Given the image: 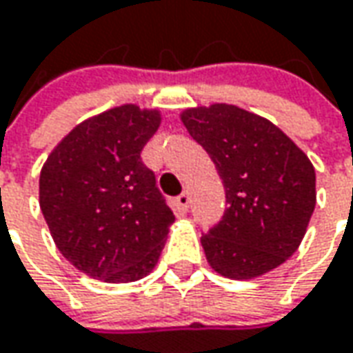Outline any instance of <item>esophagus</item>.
Listing matches in <instances>:
<instances>
[{
    "mask_svg": "<svg viewBox=\"0 0 353 353\" xmlns=\"http://www.w3.org/2000/svg\"><path fill=\"white\" fill-rule=\"evenodd\" d=\"M176 205L179 211H188L189 209V195L183 191L181 195H177L176 197Z\"/></svg>",
    "mask_w": 353,
    "mask_h": 353,
    "instance_id": "esophagus-1",
    "label": "esophagus"
}]
</instances>
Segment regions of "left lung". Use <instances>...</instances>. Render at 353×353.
<instances>
[{
	"label": "left lung",
	"instance_id": "1",
	"mask_svg": "<svg viewBox=\"0 0 353 353\" xmlns=\"http://www.w3.org/2000/svg\"><path fill=\"white\" fill-rule=\"evenodd\" d=\"M223 179V219L201 236L207 261L230 279H254L297 252L316 205L307 154L268 119L236 105L181 113Z\"/></svg>",
	"mask_w": 353,
	"mask_h": 353
}]
</instances>
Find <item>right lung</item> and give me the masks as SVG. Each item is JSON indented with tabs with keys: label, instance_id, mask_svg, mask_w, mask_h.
Wrapping results in <instances>:
<instances>
[{
	"label": "right lung",
	"instance_id": "obj_1",
	"mask_svg": "<svg viewBox=\"0 0 353 353\" xmlns=\"http://www.w3.org/2000/svg\"><path fill=\"white\" fill-rule=\"evenodd\" d=\"M160 111L121 105L72 128L41 170L39 197L56 248L107 283L142 279L176 221L140 152Z\"/></svg>",
	"mask_w": 353,
	"mask_h": 353
}]
</instances>
